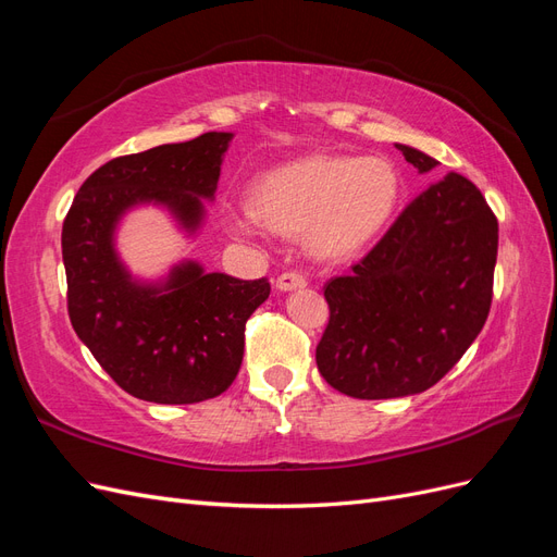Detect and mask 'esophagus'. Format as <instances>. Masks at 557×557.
<instances>
[{
    "mask_svg": "<svg viewBox=\"0 0 557 557\" xmlns=\"http://www.w3.org/2000/svg\"><path fill=\"white\" fill-rule=\"evenodd\" d=\"M309 281L307 276L297 272V269H293V272H283L278 278H276V288L278 290H297V288H305Z\"/></svg>",
    "mask_w": 557,
    "mask_h": 557,
    "instance_id": "obj_1",
    "label": "esophagus"
}]
</instances>
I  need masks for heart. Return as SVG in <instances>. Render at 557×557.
Segmentation results:
<instances>
[{"instance_id":"b5f03b06","label":"heart","mask_w":557,"mask_h":557,"mask_svg":"<svg viewBox=\"0 0 557 557\" xmlns=\"http://www.w3.org/2000/svg\"><path fill=\"white\" fill-rule=\"evenodd\" d=\"M399 197L401 178L383 158L309 156L252 185V213L234 215V227L252 232L260 221L276 232L305 230L313 256L346 258L379 237Z\"/></svg>"}]
</instances>
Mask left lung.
<instances>
[{"label":"left lung","mask_w":557,"mask_h":557,"mask_svg":"<svg viewBox=\"0 0 557 557\" xmlns=\"http://www.w3.org/2000/svg\"><path fill=\"white\" fill-rule=\"evenodd\" d=\"M397 148L420 174L440 164ZM495 262L497 218L476 185L460 174L430 185L348 274L325 283L318 372L356 399L428 391L483 330Z\"/></svg>","instance_id":"1"}]
</instances>
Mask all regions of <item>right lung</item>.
<instances>
[{"instance_id":"add662e5","label":"right lung","mask_w":557,"mask_h":557,"mask_svg":"<svg viewBox=\"0 0 557 557\" xmlns=\"http://www.w3.org/2000/svg\"><path fill=\"white\" fill-rule=\"evenodd\" d=\"M230 132L113 158L76 193L62 225L66 311L104 372L137 399L195 404L225 393L244 360L246 320L269 297V281L207 274L197 262L164 283L132 281L113 248L121 215L146 201L195 232L201 199L218 188Z\"/></svg>"}]
</instances>
